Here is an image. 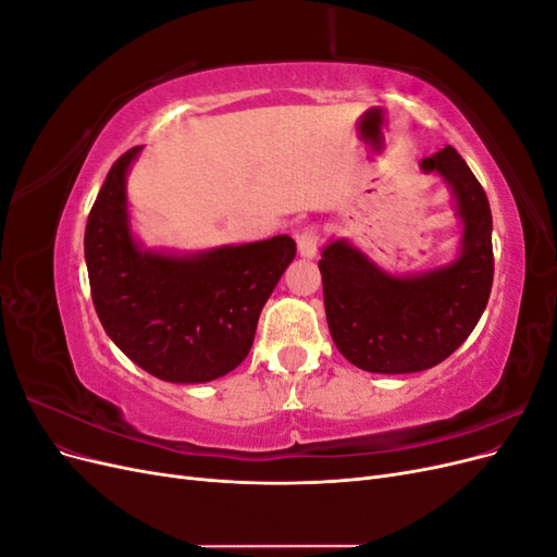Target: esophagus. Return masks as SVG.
<instances>
[{"label": "esophagus", "mask_w": 557, "mask_h": 557, "mask_svg": "<svg viewBox=\"0 0 557 557\" xmlns=\"http://www.w3.org/2000/svg\"><path fill=\"white\" fill-rule=\"evenodd\" d=\"M295 242H297V248H299V256L313 258L318 248H320V227L313 225V223L299 227L295 232Z\"/></svg>", "instance_id": "esophagus-1"}]
</instances>
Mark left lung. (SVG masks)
Returning a JSON list of instances; mask_svg holds the SVG:
<instances>
[{"mask_svg": "<svg viewBox=\"0 0 557 557\" xmlns=\"http://www.w3.org/2000/svg\"><path fill=\"white\" fill-rule=\"evenodd\" d=\"M420 166L440 172L458 197L465 221L458 260L423 276L397 278L346 242H334L318 262L332 339L364 372L411 374L444 362L476 327L491 297L493 213L483 185L453 146Z\"/></svg>", "mask_w": 557, "mask_h": 557, "instance_id": "8db88e82", "label": "left lung"}]
</instances>
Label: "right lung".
Returning a JSON list of instances; mask_svg holds the SVG:
<instances>
[{
  "label": "right lung",
  "instance_id": "add662e5",
  "mask_svg": "<svg viewBox=\"0 0 557 557\" xmlns=\"http://www.w3.org/2000/svg\"><path fill=\"white\" fill-rule=\"evenodd\" d=\"M139 150L113 162L88 215L83 244L92 305L113 344L148 374L207 383L248 356L264 301L297 246L281 234L195 258L141 250L125 207V174Z\"/></svg>",
  "mask_w": 557,
  "mask_h": 557
}]
</instances>
